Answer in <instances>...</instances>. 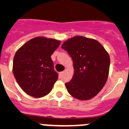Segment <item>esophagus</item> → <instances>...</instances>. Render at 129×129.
<instances>
[{"instance_id": "34e87169", "label": "esophagus", "mask_w": 129, "mask_h": 129, "mask_svg": "<svg viewBox=\"0 0 129 129\" xmlns=\"http://www.w3.org/2000/svg\"><path fill=\"white\" fill-rule=\"evenodd\" d=\"M64 73V71H63V72H61L59 73V74H60V75H61H61L63 74Z\"/></svg>"}]
</instances>
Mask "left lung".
<instances>
[{"instance_id":"left-lung-1","label":"left lung","mask_w":129,"mask_h":129,"mask_svg":"<svg viewBox=\"0 0 129 129\" xmlns=\"http://www.w3.org/2000/svg\"><path fill=\"white\" fill-rule=\"evenodd\" d=\"M61 48L72 59L74 74L65 86L68 93L79 100H88L102 90L109 77L110 57L98 41L75 36Z\"/></svg>"}]
</instances>
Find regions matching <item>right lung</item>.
Returning a JSON list of instances; mask_svg holds the SVG:
<instances>
[{
  "label": "right lung",
  "instance_id": "add662e5",
  "mask_svg": "<svg viewBox=\"0 0 129 129\" xmlns=\"http://www.w3.org/2000/svg\"><path fill=\"white\" fill-rule=\"evenodd\" d=\"M60 43L54 39L37 37L26 42L16 52L13 73L26 94L37 98L51 92L58 79L51 55Z\"/></svg>",
  "mask_w": 129,
  "mask_h": 129
}]
</instances>
